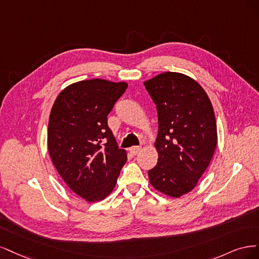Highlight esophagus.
<instances>
[{
	"label": "esophagus",
	"instance_id": "1",
	"mask_svg": "<svg viewBox=\"0 0 259 259\" xmlns=\"http://www.w3.org/2000/svg\"><path fill=\"white\" fill-rule=\"evenodd\" d=\"M129 151H130V153H131L133 156H136V155H138L139 152L141 151V146H132V147L129 148Z\"/></svg>",
	"mask_w": 259,
	"mask_h": 259
}]
</instances>
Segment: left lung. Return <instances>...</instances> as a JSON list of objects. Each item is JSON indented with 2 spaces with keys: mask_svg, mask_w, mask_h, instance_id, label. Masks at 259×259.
I'll return each mask as SVG.
<instances>
[{
  "mask_svg": "<svg viewBox=\"0 0 259 259\" xmlns=\"http://www.w3.org/2000/svg\"><path fill=\"white\" fill-rule=\"evenodd\" d=\"M144 86L158 113V162L148 178L157 190L179 198L195 188L213 157V107L202 87L184 74L165 72Z\"/></svg>",
  "mask_w": 259,
  "mask_h": 259,
  "instance_id": "obj_1",
  "label": "left lung"
}]
</instances>
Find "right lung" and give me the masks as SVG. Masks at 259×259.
Segmentation results:
<instances>
[{
    "label": "right lung",
    "instance_id": "1",
    "mask_svg": "<svg viewBox=\"0 0 259 259\" xmlns=\"http://www.w3.org/2000/svg\"><path fill=\"white\" fill-rule=\"evenodd\" d=\"M127 87L122 81L81 80L62 90L52 108L49 155L65 184L86 201L110 195L127 161L107 124V115Z\"/></svg>",
    "mask_w": 259,
    "mask_h": 259
}]
</instances>
